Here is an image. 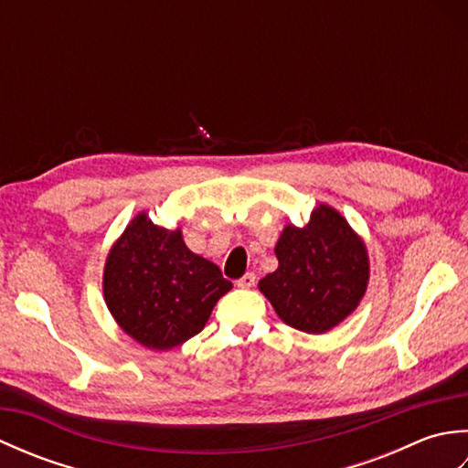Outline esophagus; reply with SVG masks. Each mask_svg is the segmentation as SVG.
I'll return each instance as SVG.
<instances>
[{"label":"esophagus","instance_id":"1","mask_svg":"<svg viewBox=\"0 0 468 468\" xmlns=\"http://www.w3.org/2000/svg\"><path fill=\"white\" fill-rule=\"evenodd\" d=\"M253 285H255V273H245L241 280H237V287H241V290H250Z\"/></svg>","mask_w":468,"mask_h":468}]
</instances>
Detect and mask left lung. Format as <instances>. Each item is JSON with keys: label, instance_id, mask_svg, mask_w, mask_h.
Instances as JSON below:
<instances>
[{"label": "left lung", "instance_id": "left-lung-1", "mask_svg": "<svg viewBox=\"0 0 468 468\" xmlns=\"http://www.w3.org/2000/svg\"><path fill=\"white\" fill-rule=\"evenodd\" d=\"M275 255L280 267L263 277L260 292L295 330H332L366 293L370 280L366 245L332 207H315L303 227L287 225Z\"/></svg>", "mask_w": 468, "mask_h": 468}]
</instances>
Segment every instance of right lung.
I'll return each mask as SVG.
<instances>
[{
    "label": "right lung",
    "mask_w": 468,
    "mask_h": 468,
    "mask_svg": "<svg viewBox=\"0 0 468 468\" xmlns=\"http://www.w3.org/2000/svg\"><path fill=\"white\" fill-rule=\"evenodd\" d=\"M104 300L116 324L151 350H171L203 330L233 283L183 241L181 229L138 213L104 267Z\"/></svg>",
    "instance_id": "obj_1"
}]
</instances>
